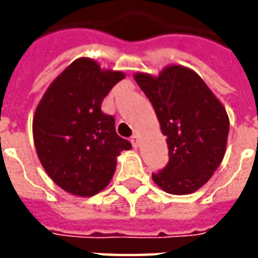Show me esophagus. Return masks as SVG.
<instances>
[{"mask_svg": "<svg viewBox=\"0 0 258 258\" xmlns=\"http://www.w3.org/2000/svg\"><path fill=\"white\" fill-rule=\"evenodd\" d=\"M131 144H133V146H134V148H137V146H138V135L135 134L131 137Z\"/></svg>", "mask_w": 258, "mask_h": 258, "instance_id": "obj_1", "label": "esophagus"}]
</instances>
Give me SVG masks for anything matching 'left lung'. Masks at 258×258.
Instances as JSON below:
<instances>
[{"mask_svg":"<svg viewBox=\"0 0 258 258\" xmlns=\"http://www.w3.org/2000/svg\"><path fill=\"white\" fill-rule=\"evenodd\" d=\"M153 105L168 163L152 178L164 192L189 195L202 188L221 164L227 148V110L198 73L179 64L167 66L157 77L134 74Z\"/></svg>","mask_w":258,"mask_h":258,"instance_id":"1","label":"left lung"}]
</instances>
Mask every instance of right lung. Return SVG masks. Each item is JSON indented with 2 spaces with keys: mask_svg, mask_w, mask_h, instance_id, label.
<instances>
[{
  "mask_svg": "<svg viewBox=\"0 0 258 258\" xmlns=\"http://www.w3.org/2000/svg\"><path fill=\"white\" fill-rule=\"evenodd\" d=\"M123 79L124 73L102 70L92 59H76L37 106V155L51 179L69 194L87 198L105 189L120 152L131 149L116 133L114 117L101 110L103 98Z\"/></svg>",
  "mask_w": 258,
  "mask_h": 258,
  "instance_id": "add662e5",
  "label": "right lung"
}]
</instances>
